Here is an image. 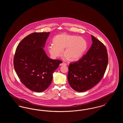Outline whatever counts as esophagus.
I'll return each mask as SVG.
<instances>
[{
  "label": "esophagus",
  "mask_w": 123,
  "mask_h": 123,
  "mask_svg": "<svg viewBox=\"0 0 123 123\" xmlns=\"http://www.w3.org/2000/svg\"><path fill=\"white\" fill-rule=\"evenodd\" d=\"M60 65H61V66H65V65H66L67 64H66V63H65L64 62H63L62 63H61V64H60Z\"/></svg>",
  "instance_id": "esophagus-1"
}]
</instances>
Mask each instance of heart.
<instances>
[{"label":"heart","mask_w":123,"mask_h":123,"mask_svg":"<svg viewBox=\"0 0 123 123\" xmlns=\"http://www.w3.org/2000/svg\"><path fill=\"white\" fill-rule=\"evenodd\" d=\"M53 45L48 47L51 57L56 59L63 55L68 60L75 61L82 58L85 53L88 42L82 37L66 33L55 36L53 40Z\"/></svg>","instance_id":"obj_1"}]
</instances>
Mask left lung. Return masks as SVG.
Listing matches in <instances>:
<instances>
[{"instance_id": "left-lung-1", "label": "left lung", "mask_w": 123, "mask_h": 123, "mask_svg": "<svg viewBox=\"0 0 123 123\" xmlns=\"http://www.w3.org/2000/svg\"><path fill=\"white\" fill-rule=\"evenodd\" d=\"M92 44L78 61L70 63L68 80L74 90L84 92L94 87L103 78L108 64L105 46L91 35Z\"/></svg>"}]
</instances>
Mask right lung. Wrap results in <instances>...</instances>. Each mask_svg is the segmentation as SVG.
<instances>
[{
	"instance_id": "right-lung-1",
	"label": "right lung",
	"mask_w": 123,
	"mask_h": 123,
	"mask_svg": "<svg viewBox=\"0 0 123 123\" xmlns=\"http://www.w3.org/2000/svg\"><path fill=\"white\" fill-rule=\"evenodd\" d=\"M50 32L33 33L17 47L14 69L20 81L30 90L41 92L51 84L54 71L62 61L48 58L43 49Z\"/></svg>"
}]
</instances>
